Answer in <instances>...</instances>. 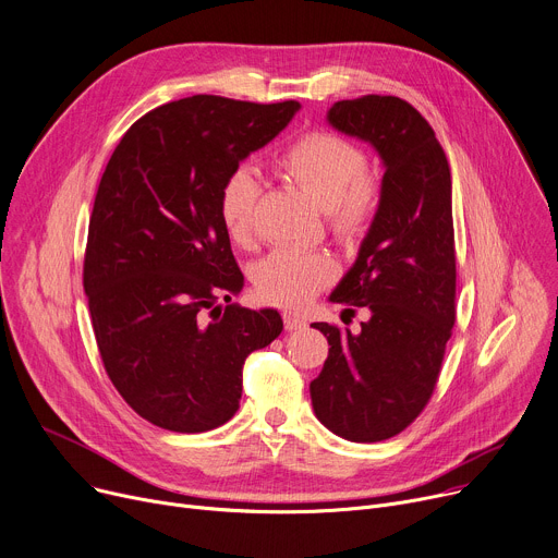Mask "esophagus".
<instances>
[{
    "instance_id": "1",
    "label": "esophagus",
    "mask_w": 558,
    "mask_h": 558,
    "mask_svg": "<svg viewBox=\"0 0 558 558\" xmlns=\"http://www.w3.org/2000/svg\"><path fill=\"white\" fill-rule=\"evenodd\" d=\"M282 318H284V329H289V331H298V329H305L307 327V320L302 318V316H298V314L289 312Z\"/></svg>"
}]
</instances>
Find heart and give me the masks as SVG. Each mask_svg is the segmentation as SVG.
Here are the masks:
<instances>
[{
    "label": "heart",
    "instance_id": "obj_1",
    "mask_svg": "<svg viewBox=\"0 0 558 558\" xmlns=\"http://www.w3.org/2000/svg\"><path fill=\"white\" fill-rule=\"evenodd\" d=\"M278 167L331 214L340 238L353 240L367 229L378 205V184L367 173V156L356 142L329 131H314L293 142L278 158ZM258 197L260 180L251 169L238 167L225 180L220 216L233 242H251ZM333 274V263L323 253L280 248L256 267L253 282L258 295L271 305L298 307Z\"/></svg>",
    "mask_w": 558,
    "mask_h": 558
}]
</instances>
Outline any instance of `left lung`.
I'll return each instance as SVG.
<instances>
[{
    "instance_id": "obj_1",
    "label": "left lung",
    "mask_w": 558,
    "mask_h": 558,
    "mask_svg": "<svg viewBox=\"0 0 558 558\" xmlns=\"http://www.w3.org/2000/svg\"><path fill=\"white\" fill-rule=\"evenodd\" d=\"M327 122L372 144L385 173L359 258L329 295L369 320L359 333L312 325L331 347L310 391L329 432L378 442L423 412L456 320L451 175L434 129L400 97L342 99Z\"/></svg>"
}]
</instances>
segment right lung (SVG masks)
<instances>
[{
	"label": "right lung",
	"instance_id": "right-lung-1",
	"mask_svg": "<svg viewBox=\"0 0 558 558\" xmlns=\"http://www.w3.org/2000/svg\"><path fill=\"white\" fill-rule=\"evenodd\" d=\"M298 111L293 99H178L124 133L99 180L84 256L95 340L122 398L162 429L225 425L246 356L282 331L276 310L218 305L244 284L220 193Z\"/></svg>",
	"mask_w": 558,
	"mask_h": 558
}]
</instances>
